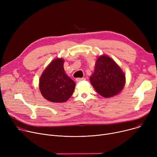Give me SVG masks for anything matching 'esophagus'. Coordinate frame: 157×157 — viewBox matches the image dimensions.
Returning <instances> with one entry per match:
<instances>
[{"mask_svg":"<svg viewBox=\"0 0 157 157\" xmlns=\"http://www.w3.org/2000/svg\"><path fill=\"white\" fill-rule=\"evenodd\" d=\"M76 81L77 82H79V81H83V80H85V78H78L76 79Z\"/></svg>","mask_w":157,"mask_h":157,"instance_id":"34e87169","label":"esophagus"}]
</instances>
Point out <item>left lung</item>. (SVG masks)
Wrapping results in <instances>:
<instances>
[{"label":"left lung","mask_w":157,"mask_h":157,"mask_svg":"<svg viewBox=\"0 0 157 157\" xmlns=\"http://www.w3.org/2000/svg\"><path fill=\"white\" fill-rule=\"evenodd\" d=\"M90 80L98 94L108 98L121 91L125 83V76L116 62L110 57L102 55L97 59Z\"/></svg>","instance_id":"1"}]
</instances>
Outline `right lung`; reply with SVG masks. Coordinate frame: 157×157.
<instances>
[{"mask_svg": "<svg viewBox=\"0 0 157 157\" xmlns=\"http://www.w3.org/2000/svg\"><path fill=\"white\" fill-rule=\"evenodd\" d=\"M63 60L56 59L48 66L41 75L39 89L41 94L52 102H63L71 97L76 83L65 74Z\"/></svg>", "mask_w": 157, "mask_h": 157, "instance_id": "right-lung-1", "label": "right lung"}]
</instances>
